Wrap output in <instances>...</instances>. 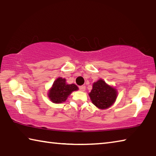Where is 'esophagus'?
<instances>
[{"mask_svg":"<svg viewBox=\"0 0 156 156\" xmlns=\"http://www.w3.org/2000/svg\"><path fill=\"white\" fill-rule=\"evenodd\" d=\"M85 89H86V87L84 86V85H82V86L79 87V89L82 90V91H84V90H85Z\"/></svg>","mask_w":156,"mask_h":156,"instance_id":"obj_1","label":"esophagus"}]
</instances>
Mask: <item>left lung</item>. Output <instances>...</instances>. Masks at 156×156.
<instances>
[{
    "label": "left lung",
    "mask_w": 156,
    "mask_h": 156,
    "mask_svg": "<svg viewBox=\"0 0 156 156\" xmlns=\"http://www.w3.org/2000/svg\"><path fill=\"white\" fill-rule=\"evenodd\" d=\"M117 95L115 88L108 86L101 79L93 83L89 93L93 104L100 109H106L112 106L117 99Z\"/></svg>",
    "instance_id": "left-lung-1"
}]
</instances>
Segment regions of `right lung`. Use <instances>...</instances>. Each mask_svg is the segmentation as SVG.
<instances>
[{"instance_id": "right-lung-1", "label": "right lung", "mask_w": 156, "mask_h": 156, "mask_svg": "<svg viewBox=\"0 0 156 156\" xmlns=\"http://www.w3.org/2000/svg\"><path fill=\"white\" fill-rule=\"evenodd\" d=\"M65 78H58L54 82L52 89L50 90L48 96L54 103H62L66 101L68 96L73 90H77L78 87L74 84H67Z\"/></svg>"}]
</instances>
